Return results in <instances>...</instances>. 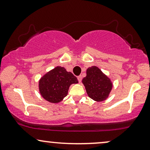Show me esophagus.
Wrapping results in <instances>:
<instances>
[{
	"mask_svg": "<svg viewBox=\"0 0 150 150\" xmlns=\"http://www.w3.org/2000/svg\"><path fill=\"white\" fill-rule=\"evenodd\" d=\"M77 80H78V82L80 83L81 81H82V76H81V75H79V76L77 77Z\"/></svg>",
	"mask_w": 150,
	"mask_h": 150,
	"instance_id": "1",
	"label": "esophagus"
}]
</instances>
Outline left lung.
<instances>
[{
	"label": "left lung",
	"mask_w": 150,
	"mask_h": 150,
	"mask_svg": "<svg viewBox=\"0 0 150 150\" xmlns=\"http://www.w3.org/2000/svg\"><path fill=\"white\" fill-rule=\"evenodd\" d=\"M86 93L96 101H103L108 98L112 84L110 80L96 66H91L86 70V76L82 80Z\"/></svg>",
	"instance_id": "obj_1"
}]
</instances>
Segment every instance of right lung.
Listing matches in <instances>:
<instances>
[{"mask_svg":"<svg viewBox=\"0 0 150 150\" xmlns=\"http://www.w3.org/2000/svg\"><path fill=\"white\" fill-rule=\"evenodd\" d=\"M78 83L77 77L64 67L57 66L47 73L39 81V91L46 100L57 103L68 94L72 84Z\"/></svg>","mask_w":150,"mask_h":150,"instance_id":"obj_1","label":"right lung"}]
</instances>
